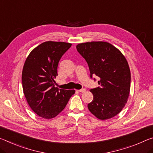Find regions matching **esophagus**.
<instances>
[{"instance_id": "34e87169", "label": "esophagus", "mask_w": 153, "mask_h": 153, "mask_svg": "<svg viewBox=\"0 0 153 153\" xmlns=\"http://www.w3.org/2000/svg\"><path fill=\"white\" fill-rule=\"evenodd\" d=\"M79 92V93H84V92L86 91V89L85 88H82V89H80V90H78V91H77Z\"/></svg>"}]
</instances>
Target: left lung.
<instances>
[{"label":"left lung","instance_id":"obj_1","mask_svg":"<svg viewBox=\"0 0 153 153\" xmlns=\"http://www.w3.org/2000/svg\"><path fill=\"white\" fill-rule=\"evenodd\" d=\"M77 50L88 65L91 77L98 76L100 85L91 89L93 100L89 111L100 120H107L119 114L129 96L131 72L122 52L110 43L91 42L79 43Z\"/></svg>","mask_w":153,"mask_h":153}]
</instances>
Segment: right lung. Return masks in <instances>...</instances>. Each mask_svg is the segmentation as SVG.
I'll list each match as a JSON object with an SVG mask.
<instances>
[{
  "label": "right lung",
  "instance_id": "obj_1",
  "mask_svg": "<svg viewBox=\"0 0 153 153\" xmlns=\"http://www.w3.org/2000/svg\"><path fill=\"white\" fill-rule=\"evenodd\" d=\"M71 46V43L66 42H43L31 51L24 62L22 74L24 96L40 117H56L76 92L54 86L59 60Z\"/></svg>",
  "mask_w": 153,
  "mask_h": 153
}]
</instances>
